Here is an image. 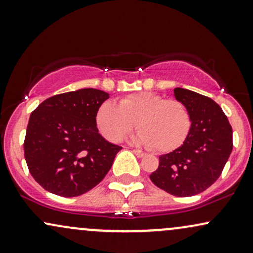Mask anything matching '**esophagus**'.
Wrapping results in <instances>:
<instances>
[{"instance_id": "34e87169", "label": "esophagus", "mask_w": 253, "mask_h": 253, "mask_svg": "<svg viewBox=\"0 0 253 253\" xmlns=\"http://www.w3.org/2000/svg\"><path fill=\"white\" fill-rule=\"evenodd\" d=\"M132 152L137 156V157H139V158L144 157V156H145V152H143L142 150H138V149H133Z\"/></svg>"}]
</instances>
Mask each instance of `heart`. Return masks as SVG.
I'll list each match as a JSON object with an SVG mask.
<instances>
[{"label":"heart","instance_id":"b5f03b06","mask_svg":"<svg viewBox=\"0 0 253 253\" xmlns=\"http://www.w3.org/2000/svg\"><path fill=\"white\" fill-rule=\"evenodd\" d=\"M136 122L139 130L131 141L161 152L178 148L191 126L190 114L182 102L149 91L127 95L118 105L104 102L96 112L99 132L111 142L121 141Z\"/></svg>","mask_w":253,"mask_h":253}]
</instances>
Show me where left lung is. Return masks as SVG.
<instances>
[{"mask_svg":"<svg viewBox=\"0 0 253 253\" xmlns=\"http://www.w3.org/2000/svg\"><path fill=\"white\" fill-rule=\"evenodd\" d=\"M173 93L188 109L191 126L179 148L160 156L150 179L170 195L190 197L207 190L220 176L232 151V127L211 98L183 88H174Z\"/></svg>","mask_w":253,"mask_h":253,"instance_id":"left-lung-1","label":"left lung"}]
</instances>
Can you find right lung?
<instances>
[{"instance_id": "add662e5", "label": "right lung", "mask_w": 253, "mask_h": 253, "mask_svg": "<svg viewBox=\"0 0 253 253\" xmlns=\"http://www.w3.org/2000/svg\"><path fill=\"white\" fill-rule=\"evenodd\" d=\"M109 93L85 88L46 98L31 112L24 158L34 179L62 197L88 192L104 178L122 146L98 133L96 112Z\"/></svg>"}]
</instances>
